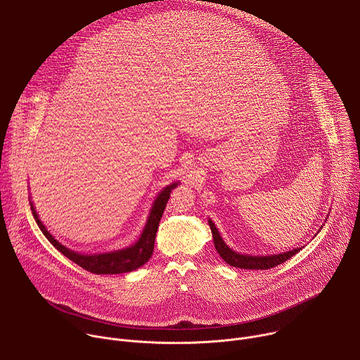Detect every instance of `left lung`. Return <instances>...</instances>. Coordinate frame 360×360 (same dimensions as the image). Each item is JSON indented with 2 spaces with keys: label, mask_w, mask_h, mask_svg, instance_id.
I'll return each mask as SVG.
<instances>
[{
  "label": "left lung",
  "mask_w": 360,
  "mask_h": 360,
  "mask_svg": "<svg viewBox=\"0 0 360 360\" xmlns=\"http://www.w3.org/2000/svg\"><path fill=\"white\" fill-rule=\"evenodd\" d=\"M326 222V221H325ZM208 224L211 226L212 231V236H214V243H215V249L218 250V253L221 255V258L231 266L235 268H240V269H271L274 266H278L281 264H283L285 261H288L289 258H292L293 255H296L302 248H296L292 250H286L283 253H274V255H248V253H239L236 250H233L232 248H229L226 245V242L224 240V238L221 236L218 228L215 226V224L212 222V219H208ZM325 225V224H323ZM322 229V226H321ZM319 232V231H318Z\"/></svg>",
  "instance_id": "8db88e82"
}]
</instances>
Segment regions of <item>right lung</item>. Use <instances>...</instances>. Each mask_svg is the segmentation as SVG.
Instances as JSON below:
<instances>
[{"mask_svg": "<svg viewBox=\"0 0 360 360\" xmlns=\"http://www.w3.org/2000/svg\"><path fill=\"white\" fill-rule=\"evenodd\" d=\"M178 185H179V181L167 185L157 195V198L153 199L146 222L141 231V235L132 245L121 248V249L110 250V252H99V253L77 252V250L67 248L61 242H58L54 238V235H51L49 231L45 228V225L41 222V219L35 211L34 202L31 199H30V205H31L34 219H35L38 228L41 229V232L44 233V236L51 243H53L64 256H67L70 261H72L82 269L96 274V275L127 274V272H132V271L141 268L142 265H145L149 261V258L152 256V252H153V243H155V236H157V231L160 226V221L162 218V214L165 211V207H167L172 189H175Z\"/></svg>", "mask_w": 360, "mask_h": 360, "instance_id": "obj_1", "label": "right lung"}]
</instances>
